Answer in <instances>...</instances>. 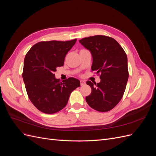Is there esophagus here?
I'll list each match as a JSON object with an SVG mask.
<instances>
[{"instance_id": "obj_1", "label": "esophagus", "mask_w": 156, "mask_h": 156, "mask_svg": "<svg viewBox=\"0 0 156 156\" xmlns=\"http://www.w3.org/2000/svg\"><path fill=\"white\" fill-rule=\"evenodd\" d=\"M80 82H81V86H83V85H84V84H85V82H84V81H82V80H81Z\"/></svg>"}]
</instances>
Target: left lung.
<instances>
[{
  "mask_svg": "<svg viewBox=\"0 0 156 156\" xmlns=\"http://www.w3.org/2000/svg\"><path fill=\"white\" fill-rule=\"evenodd\" d=\"M91 52L92 72L100 75L101 81H88L92 92L86 97L88 105L99 112H107L120 102L129 77L127 58L124 50L112 37L96 35L79 40Z\"/></svg>",
  "mask_w": 156,
  "mask_h": 156,
  "instance_id": "left-lung-1",
  "label": "left lung"
}]
</instances>
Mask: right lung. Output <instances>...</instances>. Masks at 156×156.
Wrapping results in <instances>:
<instances>
[{"label": "right lung", "mask_w": 156, "mask_h": 156, "mask_svg": "<svg viewBox=\"0 0 156 156\" xmlns=\"http://www.w3.org/2000/svg\"><path fill=\"white\" fill-rule=\"evenodd\" d=\"M77 39L67 41H40L28 51L22 76L30 101L45 114L62 110L70 94L80 87L79 80L69 77L62 82L55 78L56 68L64 65L65 56Z\"/></svg>", "instance_id": "obj_1"}]
</instances>
